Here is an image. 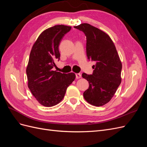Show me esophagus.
<instances>
[{"mask_svg": "<svg viewBox=\"0 0 147 147\" xmlns=\"http://www.w3.org/2000/svg\"><path fill=\"white\" fill-rule=\"evenodd\" d=\"M75 75H76V78H77V79L80 78L82 77V74L80 73L76 74H75Z\"/></svg>", "mask_w": 147, "mask_h": 147, "instance_id": "1", "label": "esophagus"}]
</instances>
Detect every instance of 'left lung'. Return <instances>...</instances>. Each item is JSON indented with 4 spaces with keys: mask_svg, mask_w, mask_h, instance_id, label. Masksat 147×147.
I'll use <instances>...</instances> for the list:
<instances>
[{
    "mask_svg": "<svg viewBox=\"0 0 147 147\" xmlns=\"http://www.w3.org/2000/svg\"><path fill=\"white\" fill-rule=\"evenodd\" d=\"M74 28L85 34L88 59L96 62L92 75L82 74L89 83L83 97L89 104L102 106L112 98L121 83V62L109 35L87 23Z\"/></svg>",
    "mask_w": 147,
    "mask_h": 147,
    "instance_id": "obj_1",
    "label": "left lung"
}]
</instances>
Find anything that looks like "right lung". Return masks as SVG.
I'll return each instance as SVG.
<instances>
[{"label": "right lung", "instance_id": "obj_1", "mask_svg": "<svg viewBox=\"0 0 147 147\" xmlns=\"http://www.w3.org/2000/svg\"><path fill=\"white\" fill-rule=\"evenodd\" d=\"M70 26L56 25L40 34L31 50L26 74L28 87L41 105L53 107L63 99L67 88L75 78L74 73L54 71L55 61L59 60V46Z\"/></svg>", "mask_w": 147, "mask_h": 147}]
</instances>
